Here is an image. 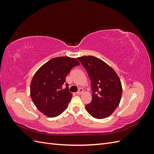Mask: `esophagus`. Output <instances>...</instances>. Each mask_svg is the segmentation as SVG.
<instances>
[{
    "mask_svg": "<svg viewBox=\"0 0 154 154\" xmlns=\"http://www.w3.org/2000/svg\"><path fill=\"white\" fill-rule=\"evenodd\" d=\"M82 92H83V88H80V89H79V91L76 92V94H82Z\"/></svg>",
    "mask_w": 154,
    "mask_h": 154,
    "instance_id": "esophagus-1",
    "label": "esophagus"
}]
</instances>
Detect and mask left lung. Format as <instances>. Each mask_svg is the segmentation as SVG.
<instances>
[{"instance_id": "obj_1", "label": "left lung", "mask_w": 154, "mask_h": 154, "mask_svg": "<svg viewBox=\"0 0 154 154\" xmlns=\"http://www.w3.org/2000/svg\"><path fill=\"white\" fill-rule=\"evenodd\" d=\"M91 81L92 101L85 105L87 112L96 119H104L118 106L122 85L114 70L103 60L93 56L78 57Z\"/></svg>"}]
</instances>
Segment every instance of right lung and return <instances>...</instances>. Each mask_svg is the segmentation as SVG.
Listing matches in <instances>:
<instances>
[{
    "label": "right lung",
    "mask_w": 154,
    "mask_h": 154,
    "mask_svg": "<svg viewBox=\"0 0 154 154\" xmlns=\"http://www.w3.org/2000/svg\"><path fill=\"white\" fill-rule=\"evenodd\" d=\"M79 65L76 58L57 57L49 60L36 72L31 82L30 95L42 113L54 118L67 109L72 94L67 83L65 89L62 86L72 68Z\"/></svg>",
    "instance_id": "1"
}]
</instances>
